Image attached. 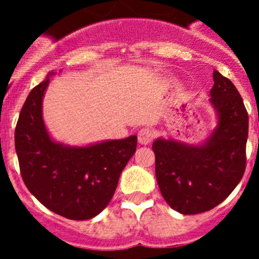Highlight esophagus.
<instances>
[{
  "label": "esophagus",
  "instance_id": "esophagus-1",
  "mask_svg": "<svg viewBox=\"0 0 259 259\" xmlns=\"http://www.w3.org/2000/svg\"><path fill=\"white\" fill-rule=\"evenodd\" d=\"M153 138H154V132L153 130L148 129V127L142 129L139 133H138V142H139V144L142 145H148L149 143L153 140Z\"/></svg>",
  "mask_w": 259,
  "mask_h": 259
}]
</instances>
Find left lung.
<instances>
[{"mask_svg":"<svg viewBox=\"0 0 259 259\" xmlns=\"http://www.w3.org/2000/svg\"><path fill=\"white\" fill-rule=\"evenodd\" d=\"M209 104L217 125L200 144L158 138L155 176L165 202L182 214H198L223 202L245 170L248 114L236 86L218 71Z\"/></svg>","mask_w":259,"mask_h":259,"instance_id":"obj_1","label":"left lung"}]
</instances>
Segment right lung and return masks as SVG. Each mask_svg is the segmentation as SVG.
<instances>
[{
	"label": "right lung",
	"instance_id": "obj_1",
	"mask_svg": "<svg viewBox=\"0 0 259 259\" xmlns=\"http://www.w3.org/2000/svg\"><path fill=\"white\" fill-rule=\"evenodd\" d=\"M31 90L21 109L15 146L21 176L31 194L50 210L72 221L98 215L113 198L138 138L77 146L55 142L42 115L50 77Z\"/></svg>",
	"mask_w": 259,
	"mask_h": 259
}]
</instances>
